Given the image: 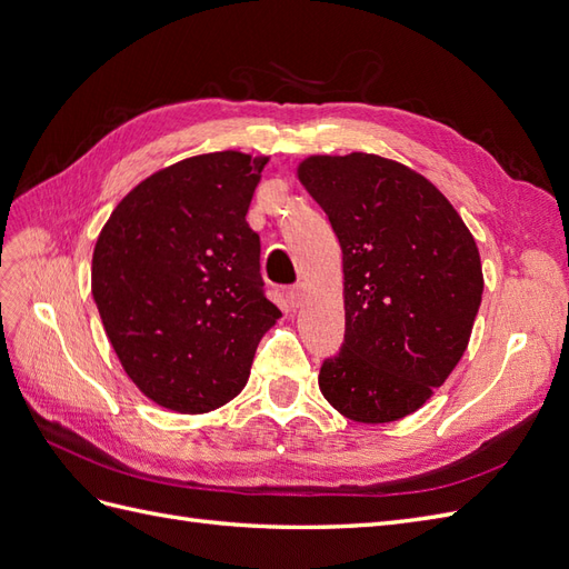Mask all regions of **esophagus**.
<instances>
[{"label": "esophagus", "mask_w": 569, "mask_h": 569, "mask_svg": "<svg viewBox=\"0 0 569 569\" xmlns=\"http://www.w3.org/2000/svg\"><path fill=\"white\" fill-rule=\"evenodd\" d=\"M303 297H306L303 284H295V287L287 289V301H289L291 308H299L303 303Z\"/></svg>", "instance_id": "34e87169"}]
</instances>
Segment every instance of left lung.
<instances>
[{
    "label": "left lung",
    "instance_id": "obj_1",
    "mask_svg": "<svg viewBox=\"0 0 569 569\" xmlns=\"http://www.w3.org/2000/svg\"><path fill=\"white\" fill-rule=\"evenodd\" d=\"M299 180L343 253L347 332L320 391L353 422L401 420L468 349L485 289L475 239L432 182L375 153L311 157Z\"/></svg>",
    "mask_w": 569,
    "mask_h": 569
}]
</instances>
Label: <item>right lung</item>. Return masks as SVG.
Here are the masks:
<instances>
[{
    "label": "right lung",
    "instance_id": "add662e5",
    "mask_svg": "<svg viewBox=\"0 0 569 569\" xmlns=\"http://www.w3.org/2000/svg\"><path fill=\"white\" fill-rule=\"evenodd\" d=\"M268 159L216 151L137 184L101 230L92 297L120 366L153 403L209 412L244 389L282 313L247 211Z\"/></svg>",
    "mask_w": 569,
    "mask_h": 569
}]
</instances>
